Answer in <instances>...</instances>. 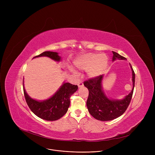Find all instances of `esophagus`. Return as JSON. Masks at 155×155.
Here are the masks:
<instances>
[{
	"mask_svg": "<svg viewBox=\"0 0 155 155\" xmlns=\"http://www.w3.org/2000/svg\"><path fill=\"white\" fill-rule=\"evenodd\" d=\"M83 86H84L83 82H79V83L78 84V87H83Z\"/></svg>",
	"mask_w": 155,
	"mask_h": 155,
	"instance_id": "esophagus-1",
	"label": "esophagus"
}]
</instances>
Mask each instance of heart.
I'll use <instances>...</instances> for the list:
<instances>
[{"mask_svg":"<svg viewBox=\"0 0 155 155\" xmlns=\"http://www.w3.org/2000/svg\"><path fill=\"white\" fill-rule=\"evenodd\" d=\"M107 62V58L104 54L88 53L77 58L75 64L80 70H88V75L91 77H96L102 74Z\"/></svg>","mask_w":155,"mask_h":155,"instance_id":"heart-1","label":"heart"}]
</instances>
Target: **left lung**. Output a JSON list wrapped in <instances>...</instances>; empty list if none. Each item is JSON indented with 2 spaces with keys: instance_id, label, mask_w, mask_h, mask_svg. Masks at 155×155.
Returning <instances> with one entry per match:
<instances>
[{
  "instance_id": "8db88e82",
  "label": "left lung",
  "mask_w": 155,
  "mask_h": 155,
  "mask_svg": "<svg viewBox=\"0 0 155 155\" xmlns=\"http://www.w3.org/2000/svg\"><path fill=\"white\" fill-rule=\"evenodd\" d=\"M112 61L116 60H126V58L116 52L112 51ZM132 70L133 87L131 92L122 100L110 99L102 90V82L104 75H99L85 81L84 84L88 90V97L87 107L88 112L96 119L102 121L111 120L123 115L131 102L135 82V73L130 64Z\"/></svg>"
}]
</instances>
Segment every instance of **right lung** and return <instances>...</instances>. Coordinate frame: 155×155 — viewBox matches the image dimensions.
<instances>
[{
	"mask_svg": "<svg viewBox=\"0 0 155 155\" xmlns=\"http://www.w3.org/2000/svg\"><path fill=\"white\" fill-rule=\"evenodd\" d=\"M41 56H47L56 61L61 60L58 53L53 51H45L33 58ZM77 89V85L64 82L50 99L38 101L31 98L23 87L24 97L31 110L39 118L50 121L58 120L67 113L70 104V97Z\"/></svg>",
	"mask_w": 155,
	"mask_h": 155,
	"instance_id": "add662e5",
	"label": "right lung"
}]
</instances>
